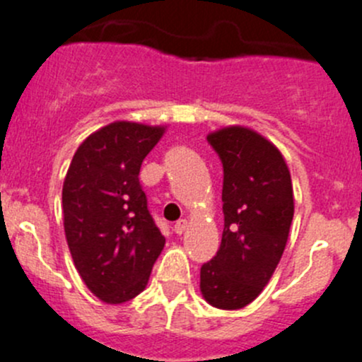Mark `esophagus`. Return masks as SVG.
Here are the masks:
<instances>
[{
    "label": "esophagus",
    "instance_id": "obj_1",
    "mask_svg": "<svg viewBox=\"0 0 362 362\" xmlns=\"http://www.w3.org/2000/svg\"><path fill=\"white\" fill-rule=\"evenodd\" d=\"M189 228V222L185 221V218H182V221H178L177 224H175V228H173V231L177 233V235H184L185 233V229Z\"/></svg>",
    "mask_w": 362,
    "mask_h": 362
}]
</instances>
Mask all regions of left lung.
<instances>
[{
  "label": "left lung",
  "instance_id": "obj_1",
  "mask_svg": "<svg viewBox=\"0 0 362 362\" xmlns=\"http://www.w3.org/2000/svg\"><path fill=\"white\" fill-rule=\"evenodd\" d=\"M224 168V233L217 255L202 266L199 291L208 305L240 310L272 280L289 238L294 192L275 144L247 126L208 133Z\"/></svg>",
  "mask_w": 362,
  "mask_h": 362
}]
</instances>
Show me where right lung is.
Wrapping results in <instances>:
<instances>
[{
  "instance_id": "obj_1",
  "label": "right lung",
  "mask_w": 362,
  "mask_h": 362,
  "mask_svg": "<svg viewBox=\"0 0 362 362\" xmlns=\"http://www.w3.org/2000/svg\"><path fill=\"white\" fill-rule=\"evenodd\" d=\"M166 126L115 120L76 148L63 184L64 235L83 284L107 305L147 287L164 236L148 214L140 168Z\"/></svg>"
}]
</instances>
